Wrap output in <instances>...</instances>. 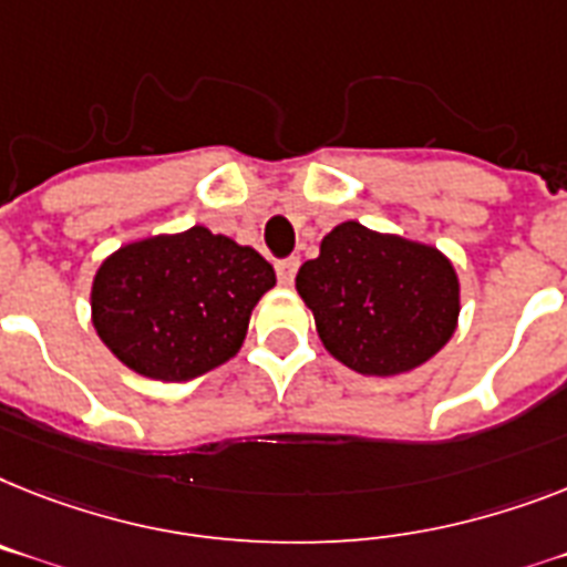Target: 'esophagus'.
Wrapping results in <instances>:
<instances>
[{"mask_svg":"<svg viewBox=\"0 0 567 567\" xmlns=\"http://www.w3.org/2000/svg\"><path fill=\"white\" fill-rule=\"evenodd\" d=\"M298 266H301V260L298 257H284V260H278L275 264V272H278V280L284 284V287H289L295 280V275H298Z\"/></svg>","mask_w":567,"mask_h":567,"instance_id":"esophagus-1","label":"esophagus"}]
</instances>
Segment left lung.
<instances>
[{
  "instance_id": "obj_1",
  "label": "left lung",
  "mask_w": 567,
  "mask_h": 567,
  "mask_svg": "<svg viewBox=\"0 0 567 567\" xmlns=\"http://www.w3.org/2000/svg\"><path fill=\"white\" fill-rule=\"evenodd\" d=\"M295 287L324 348L368 377L429 362L452 339L461 312L457 275L441 251L353 219L327 234Z\"/></svg>"
}]
</instances>
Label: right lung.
<instances>
[{"label":"right lung","instance_id":"add662e5","mask_svg":"<svg viewBox=\"0 0 567 567\" xmlns=\"http://www.w3.org/2000/svg\"><path fill=\"white\" fill-rule=\"evenodd\" d=\"M275 269L249 246L194 226L130 243L97 269L92 321L135 373L185 382L240 350Z\"/></svg>","mask_w":567,"mask_h":567}]
</instances>
